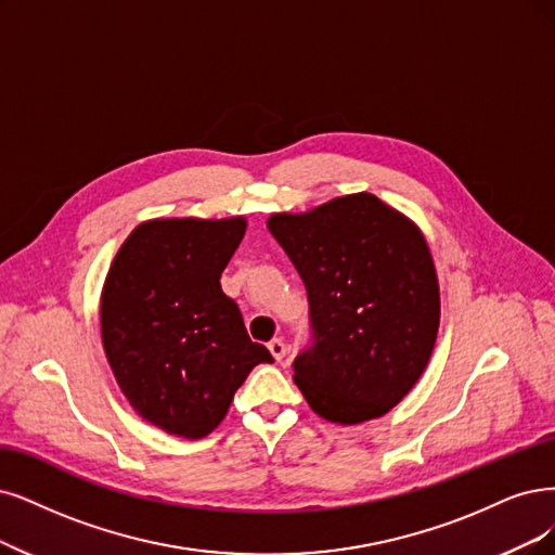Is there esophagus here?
I'll return each mask as SVG.
<instances>
[{"label": "esophagus", "mask_w": 555, "mask_h": 555, "mask_svg": "<svg viewBox=\"0 0 555 555\" xmlns=\"http://www.w3.org/2000/svg\"><path fill=\"white\" fill-rule=\"evenodd\" d=\"M270 352H272V357L276 359V361H283V357L288 354V345H285L281 338H274V340H270Z\"/></svg>", "instance_id": "esophagus-1"}]
</instances>
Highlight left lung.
<instances>
[{"instance_id":"8db88e82","label":"left lung","mask_w":555,"mask_h":555,"mask_svg":"<svg viewBox=\"0 0 555 555\" xmlns=\"http://www.w3.org/2000/svg\"><path fill=\"white\" fill-rule=\"evenodd\" d=\"M267 225L309 295L311 345L293 361L306 402L343 425L391 412L439 332V283L421 231L365 192Z\"/></svg>"}]
</instances>
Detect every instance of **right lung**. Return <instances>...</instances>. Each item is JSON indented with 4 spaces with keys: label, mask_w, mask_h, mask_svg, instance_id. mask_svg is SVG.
<instances>
[{
    "label": "right lung",
    "mask_w": 555,
    "mask_h": 555,
    "mask_svg": "<svg viewBox=\"0 0 555 555\" xmlns=\"http://www.w3.org/2000/svg\"><path fill=\"white\" fill-rule=\"evenodd\" d=\"M242 217L155 219L118 249L102 288V345L134 412L184 439L210 435L258 363L221 272L244 237Z\"/></svg>",
    "instance_id": "1"
}]
</instances>
